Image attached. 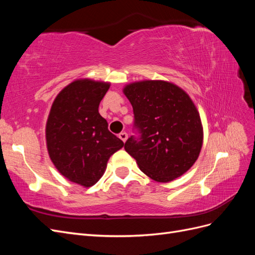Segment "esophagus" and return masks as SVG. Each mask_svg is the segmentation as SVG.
Wrapping results in <instances>:
<instances>
[{
	"label": "esophagus",
	"mask_w": 255,
	"mask_h": 255,
	"mask_svg": "<svg viewBox=\"0 0 255 255\" xmlns=\"http://www.w3.org/2000/svg\"><path fill=\"white\" fill-rule=\"evenodd\" d=\"M119 138H120V139H121L123 142H126L127 139H128V134H127L126 132L120 133V134H119Z\"/></svg>",
	"instance_id": "34e87169"
}]
</instances>
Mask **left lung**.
<instances>
[{
    "label": "left lung",
    "instance_id": "left-lung-1",
    "mask_svg": "<svg viewBox=\"0 0 255 255\" xmlns=\"http://www.w3.org/2000/svg\"><path fill=\"white\" fill-rule=\"evenodd\" d=\"M140 138L129 137L126 151L140 170L159 183L183 175L199 157L203 127L195 103L177 85L144 80L126 85Z\"/></svg>",
    "mask_w": 255,
    "mask_h": 255
}]
</instances>
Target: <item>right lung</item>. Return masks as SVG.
<instances>
[{
    "label": "right lung",
    "mask_w": 255,
    "mask_h": 255,
    "mask_svg": "<svg viewBox=\"0 0 255 255\" xmlns=\"http://www.w3.org/2000/svg\"><path fill=\"white\" fill-rule=\"evenodd\" d=\"M111 83L79 79L61 90L45 125L49 156L58 172L83 187L95 185L125 143L109 130L99 105Z\"/></svg>",
    "instance_id": "1"
}]
</instances>
